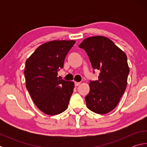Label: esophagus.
I'll return each instance as SVG.
<instances>
[{
  "mask_svg": "<svg viewBox=\"0 0 147 147\" xmlns=\"http://www.w3.org/2000/svg\"><path fill=\"white\" fill-rule=\"evenodd\" d=\"M80 84V82H74V85H75V86H78Z\"/></svg>",
  "mask_w": 147,
  "mask_h": 147,
  "instance_id": "esophagus-1",
  "label": "esophagus"
}]
</instances>
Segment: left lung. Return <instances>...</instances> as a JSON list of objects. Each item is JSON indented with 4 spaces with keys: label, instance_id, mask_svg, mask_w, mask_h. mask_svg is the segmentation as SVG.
<instances>
[{
    "label": "left lung",
    "instance_id": "1",
    "mask_svg": "<svg viewBox=\"0 0 147 147\" xmlns=\"http://www.w3.org/2000/svg\"><path fill=\"white\" fill-rule=\"evenodd\" d=\"M79 47L86 52L93 69L100 71L98 80H91L89 84L90 91L85 97L87 107L98 114L110 112L118 104L127 86L130 72L127 56L104 36L86 38Z\"/></svg>",
    "mask_w": 147,
    "mask_h": 147
}]
</instances>
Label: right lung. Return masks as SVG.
Masks as SVG:
<instances>
[{"instance_id": "right-lung-1", "label": "right lung", "mask_w": 147, "mask_h": 147, "mask_svg": "<svg viewBox=\"0 0 147 147\" xmlns=\"http://www.w3.org/2000/svg\"><path fill=\"white\" fill-rule=\"evenodd\" d=\"M74 43L73 40L47 42L26 61V89L36 106L47 115H58L68 107L74 82L60 80L57 76Z\"/></svg>"}]
</instances>
